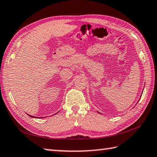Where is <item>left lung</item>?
Segmentation results:
<instances>
[{"label":"left lung","mask_w":157,"mask_h":157,"mask_svg":"<svg viewBox=\"0 0 157 157\" xmlns=\"http://www.w3.org/2000/svg\"><path fill=\"white\" fill-rule=\"evenodd\" d=\"M98 113H99V112H98Z\"/></svg>","instance_id":"obj_1"}]
</instances>
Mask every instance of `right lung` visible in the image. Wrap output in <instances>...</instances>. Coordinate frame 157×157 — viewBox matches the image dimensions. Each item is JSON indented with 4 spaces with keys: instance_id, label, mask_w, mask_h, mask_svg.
I'll use <instances>...</instances> for the list:
<instances>
[{
    "instance_id": "1",
    "label": "right lung",
    "mask_w": 157,
    "mask_h": 157,
    "mask_svg": "<svg viewBox=\"0 0 157 157\" xmlns=\"http://www.w3.org/2000/svg\"><path fill=\"white\" fill-rule=\"evenodd\" d=\"M57 113H56V114H57ZM29 115V114H28ZM29 115V116H30V117H35V116H32V115ZM37 118H40V117H37Z\"/></svg>"
}]
</instances>
